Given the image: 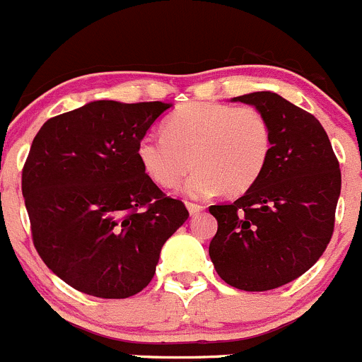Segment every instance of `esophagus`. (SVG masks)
Returning <instances> with one entry per match:
<instances>
[{
    "mask_svg": "<svg viewBox=\"0 0 362 362\" xmlns=\"http://www.w3.org/2000/svg\"><path fill=\"white\" fill-rule=\"evenodd\" d=\"M186 207H188L189 214H193V216H195V214H200V213H202V211H204V206H200V204L186 202Z\"/></svg>",
    "mask_w": 362,
    "mask_h": 362,
    "instance_id": "esophagus-1",
    "label": "esophagus"
}]
</instances>
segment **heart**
<instances>
[{"instance_id":"obj_1","label":"heart","mask_w":362,"mask_h":362,"mask_svg":"<svg viewBox=\"0 0 362 362\" xmlns=\"http://www.w3.org/2000/svg\"><path fill=\"white\" fill-rule=\"evenodd\" d=\"M273 128L253 105L195 102L181 107L165 123V134H146L137 144L142 169L162 188H174L197 167L182 192L207 199L221 189L248 192L266 170Z\"/></svg>"}]
</instances>
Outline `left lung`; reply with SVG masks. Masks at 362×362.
<instances>
[{
    "instance_id": "left-lung-1",
    "label": "left lung",
    "mask_w": 362,
    "mask_h": 362,
    "mask_svg": "<svg viewBox=\"0 0 362 362\" xmlns=\"http://www.w3.org/2000/svg\"><path fill=\"white\" fill-rule=\"evenodd\" d=\"M234 102L266 114L273 149L264 174L245 195L209 207L218 221L209 257L225 284L248 292L271 291L306 273L327 248L341 170L313 114L271 91Z\"/></svg>"
}]
</instances>
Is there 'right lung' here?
Masks as SVG:
<instances>
[{
  "instance_id": "add662e5",
  "label": "right lung",
  "mask_w": 362,
  "mask_h": 362,
  "mask_svg": "<svg viewBox=\"0 0 362 362\" xmlns=\"http://www.w3.org/2000/svg\"><path fill=\"white\" fill-rule=\"evenodd\" d=\"M170 103L98 100L51 117L23 167L31 238L75 291L124 299L148 287L162 246L188 220L142 169L137 144Z\"/></svg>"
}]
</instances>
